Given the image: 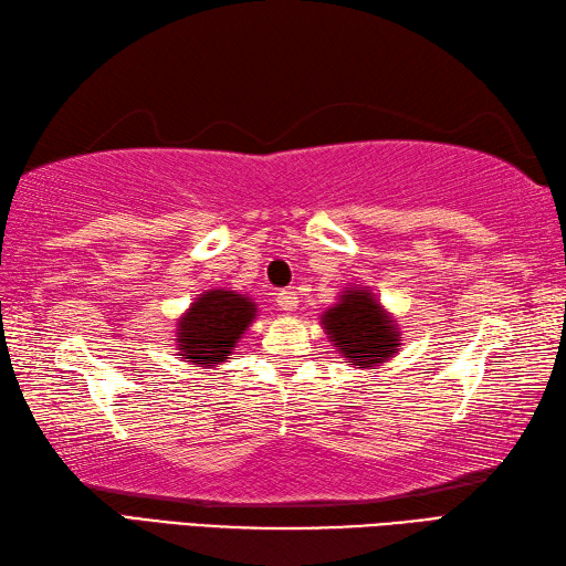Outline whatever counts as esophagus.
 <instances>
[{
	"mask_svg": "<svg viewBox=\"0 0 566 566\" xmlns=\"http://www.w3.org/2000/svg\"><path fill=\"white\" fill-rule=\"evenodd\" d=\"M275 300H279V307L285 312H293L297 307V295L295 291H291V287H287V291H281Z\"/></svg>",
	"mask_w": 566,
	"mask_h": 566,
	"instance_id": "1",
	"label": "esophagus"
}]
</instances>
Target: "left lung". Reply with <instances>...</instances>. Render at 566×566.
I'll return each instance as SVG.
<instances>
[{
    "mask_svg": "<svg viewBox=\"0 0 566 566\" xmlns=\"http://www.w3.org/2000/svg\"><path fill=\"white\" fill-rule=\"evenodd\" d=\"M322 324L348 366H380L397 354L401 342L395 319L363 287L344 291L338 303L324 312Z\"/></svg>",
    "mask_w": 566,
    "mask_h": 566,
    "instance_id": "left-lung-1",
    "label": "left lung"
}]
</instances>
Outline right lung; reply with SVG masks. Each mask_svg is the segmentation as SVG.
Wrapping results in <instances>:
<instances>
[{"label":"right lung","instance_id":"add662e5","mask_svg":"<svg viewBox=\"0 0 566 566\" xmlns=\"http://www.w3.org/2000/svg\"><path fill=\"white\" fill-rule=\"evenodd\" d=\"M256 317L251 297L234 291H208L188 307L177 326L179 356L193 366L210 368L232 354V348Z\"/></svg>","mask_w":566,"mask_h":566}]
</instances>
